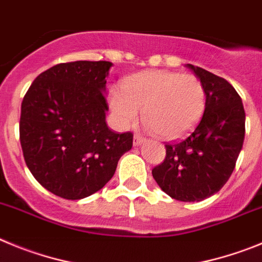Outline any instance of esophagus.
Instances as JSON below:
<instances>
[{"label": "esophagus", "instance_id": "34e87169", "mask_svg": "<svg viewBox=\"0 0 262 262\" xmlns=\"http://www.w3.org/2000/svg\"><path fill=\"white\" fill-rule=\"evenodd\" d=\"M143 138L141 136H138V134H136V136H134V138H133V145L134 146H140L141 143L143 142Z\"/></svg>", "mask_w": 262, "mask_h": 262}]
</instances>
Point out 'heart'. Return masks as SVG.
Returning <instances> with one entry per match:
<instances>
[{
    "label": "heart",
    "instance_id": "1",
    "mask_svg": "<svg viewBox=\"0 0 262 262\" xmlns=\"http://www.w3.org/2000/svg\"><path fill=\"white\" fill-rule=\"evenodd\" d=\"M110 107L121 128L136 124L142 111L148 130L164 140H178L201 119L205 89L193 74L147 70L126 78L124 91H111Z\"/></svg>",
    "mask_w": 262,
    "mask_h": 262
}]
</instances>
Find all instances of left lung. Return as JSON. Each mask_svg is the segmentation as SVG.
I'll list each match as a JSON object with an SVG mask.
<instances>
[{
    "instance_id": "left-lung-1",
    "label": "left lung",
    "mask_w": 262,
    "mask_h": 262,
    "mask_svg": "<svg viewBox=\"0 0 262 262\" xmlns=\"http://www.w3.org/2000/svg\"><path fill=\"white\" fill-rule=\"evenodd\" d=\"M205 89L204 116L192 134L166 145V159L152 169L160 189L184 202L215 194L234 171L246 134L242 99L226 79L187 63Z\"/></svg>"
}]
</instances>
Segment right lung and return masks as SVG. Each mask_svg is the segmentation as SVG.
<instances>
[{
  "label": "right lung",
  "mask_w": 262,
  "mask_h": 262,
  "mask_svg": "<svg viewBox=\"0 0 262 262\" xmlns=\"http://www.w3.org/2000/svg\"><path fill=\"white\" fill-rule=\"evenodd\" d=\"M112 62L58 63L37 75L20 108L19 138L34 178L47 190L81 200L112 179L133 134L115 133L105 114Z\"/></svg>",
  "instance_id": "add662e5"
}]
</instances>
